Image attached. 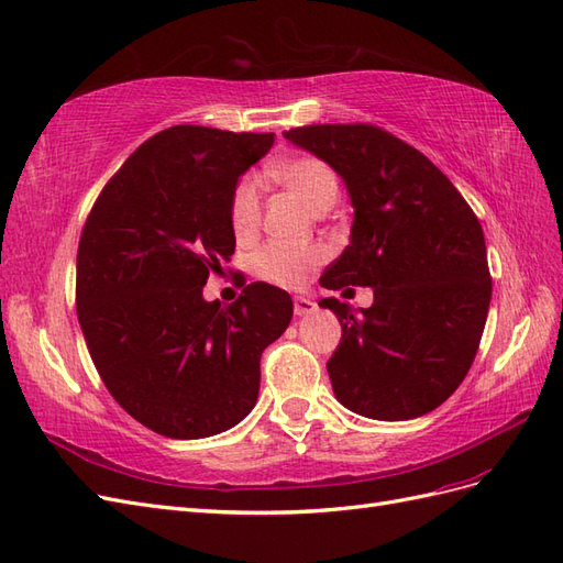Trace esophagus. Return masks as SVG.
Returning <instances> with one entry per match:
<instances>
[{"label": "esophagus", "instance_id": "obj_1", "mask_svg": "<svg viewBox=\"0 0 563 563\" xmlns=\"http://www.w3.org/2000/svg\"><path fill=\"white\" fill-rule=\"evenodd\" d=\"M316 301L309 297H295V316H311L316 311Z\"/></svg>", "mask_w": 563, "mask_h": 563}]
</instances>
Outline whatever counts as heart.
I'll use <instances>...</instances> for the list:
<instances>
[{
	"label": "heart",
	"mask_w": 563,
	"mask_h": 563,
	"mask_svg": "<svg viewBox=\"0 0 563 563\" xmlns=\"http://www.w3.org/2000/svg\"><path fill=\"white\" fill-rule=\"evenodd\" d=\"M273 176L313 212L316 207L336 198V176L323 159L301 155L273 169ZM262 217V184L245 176L231 198V229L238 238L250 235ZM325 260V250L316 245L268 243L254 254V271L273 285L299 287L309 280L313 268Z\"/></svg>",
	"instance_id": "obj_1"
}]
</instances>
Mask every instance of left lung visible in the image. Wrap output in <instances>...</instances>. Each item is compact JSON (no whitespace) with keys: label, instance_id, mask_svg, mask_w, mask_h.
<instances>
[{"label":"left lung","instance_id":"8db88e82","mask_svg":"<svg viewBox=\"0 0 563 563\" xmlns=\"http://www.w3.org/2000/svg\"><path fill=\"white\" fill-rule=\"evenodd\" d=\"M330 165L353 207L349 245L320 285L373 287V307L318 301L342 323L328 361L340 404L371 420H415L470 373L490 307L486 240L451 179L408 143L371 124L283 132Z\"/></svg>","mask_w":563,"mask_h":563}]
</instances>
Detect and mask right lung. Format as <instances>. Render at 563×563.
<instances>
[{"label":"right lung","mask_w":563,"mask_h":563,"mask_svg":"<svg viewBox=\"0 0 563 563\" xmlns=\"http://www.w3.org/2000/svg\"><path fill=\"white\" fill-rule=\"evenodd\" d=\"M276 134L179 124L136 148L96 200L77 250V320L106 389L167 439L235 427L260 396V358L292 320L280 287L231 307L202 287L235 250L233 190Z\"/></svg>","instance_id":"right-lung-1"}]
</instances>
